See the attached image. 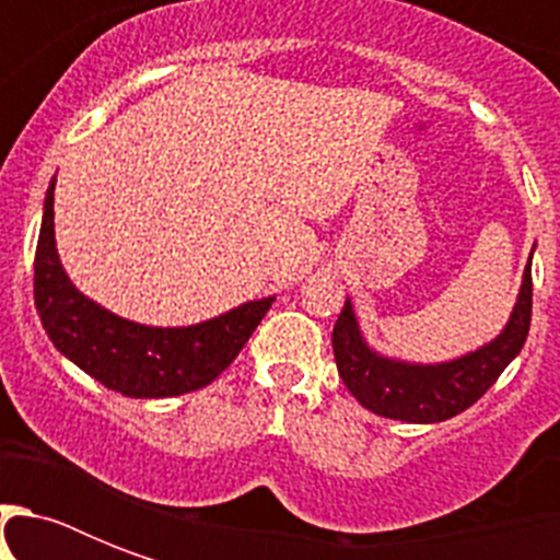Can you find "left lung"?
<instances>
[{"instance_id":"left-lung-1","label":"left lung","mask_w":560,"mask_h":560,"mask_svg":"<svg viewBox=\"0 0 560 560\" xmlns=\"http://www.w3.org/2000/svg\"><path fill=\"white\" fill-rule=\"evenodd\" d=\"M529 264L523 270L521 293L503 331L494 340L482 342L479 349L442 363H409L372 349L360 331L351 299H346L331 334L334 360L342 383L374 416L407 424H435L465 412L494 386L497 377L521 354L526 342L532 323Z\"/></svg>"}]
</instances>
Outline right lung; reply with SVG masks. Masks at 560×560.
<instances>
[{
  "mask_svg": "<svg viewBox=\"0 0 560 560\" xmlns=\"http://www.w3.org/2000/svg\"><path fill=\"white\" fill-rule=\"evenodd\" d=\"M55 183L43 200L34 302L48 340L66 360L127 398H174L202 389L237 358L276 296L253 299L197 325H142L83 296L66 276L55 241Z\"/></svg>",
  "mask_w": 560,
  "mask_h": 560,
  "instance_id": "add662e5",
  "label": "right lung"
}]
</instances>
